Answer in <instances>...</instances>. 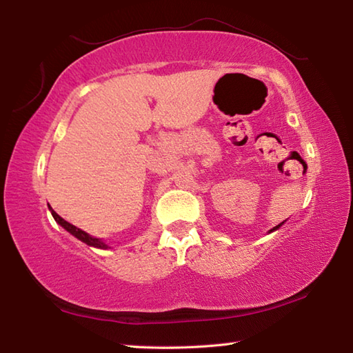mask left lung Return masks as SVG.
Masks as SVG:
<instances>
[{"label":"left lung","instance_id":"8db88e82","mask_svg":"<svg viewBox=\"0 0 353 353\" xmlns=\"http://www.w3.org/2000/svg\"><path fill=\"white\" fill-rule=\"evenodd\" d=\"M281 224H283V223H281ZM281 224H278V225H275V228H274V229H272V230H276L278 228H280V225H281ZM272 230H270V232H272Z\"/></svg>","mask_w":353,"mask_h":353}]
</instances>
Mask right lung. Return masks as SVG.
<instances>
[{"instance_id":"add662e5","label":"right lung","mask_w":353,"mask_h":353,"mask_svg":"<svg viewBox=\"0 0 353 353\" xmlns=\"http://www.w3.org/2000/svg\"><path fill=\"white\" fill-rule=\"evenodd\" d=\"M49 209H50V212H52V216L55 218V221L58 223V224H61L63 228L68 230V232H70V234L73 235V236H77L78 239H81L83 243H85V244H89V245H94V248H99V249H108V245H105L103 241H99L98 238H94V236H90V235H88L85 234L84 230H81V229H78V228H75V225L73 224H70V223H68L65 221L64 218H61L59 216L55 210H53L50 205H49Z\"/></svg>"}]
</instances>
